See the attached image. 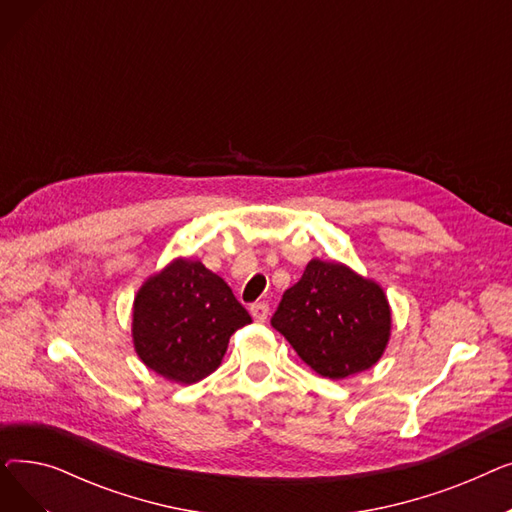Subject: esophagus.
I'll return each mask as SVG.
<instances>
[{
    "label": "esophagus",
    "instance_id": "esophagus-1",
    "mask_svg": "<svg viewBox=\"0 0 512 512\" xmlns=\"http://www.w3.org/2000/svg\"><path fill=\"white\" fill-rule=\"evenodd\" d=\"M251 315L255 321H265L267 315H270V305L267 303H253L251 305Z\"/></svg>",
    "mask_w": 512,
    "mask_h": 512
}]
</instances>
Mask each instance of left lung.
Listing matches in <instances>:
<instances>
[{
	"label": "left lung",
	"instance_id": "8db88e82",
	"mask_svg": "<svg viewBox=\"0 0 512 512\" xmlns=\"http://www.w3.org/2000/svg\"><path fill=\"white\" fill-rule=\"evenodd\" d=\"M272 326L319 375L344 380L378 363L392 330L384 288L340 261L311 259Z\"/></svg>",
	"mask_w": 512,
	"mask_h": 512
}]
</instances>
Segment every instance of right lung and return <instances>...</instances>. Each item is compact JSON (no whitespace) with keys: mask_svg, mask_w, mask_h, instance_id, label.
I'll return each mask as SVG.
<instances>
[{"mask_svg":"<svg viewBox=\"0 0 512 512\" xmlns=\"http://www.w3.org/2000/svg\"><path fill=\"white\" fill-rule=\"evenodd\" d=\"M251 315L197 259L178 257L149 276L132 303V344L161 378L195 384L220 367L230 336Z\"/></svg>","mask_w":512,"mask_h":512,"instance_id":"right-lung-1","label":"right lung"}]
</instances>
